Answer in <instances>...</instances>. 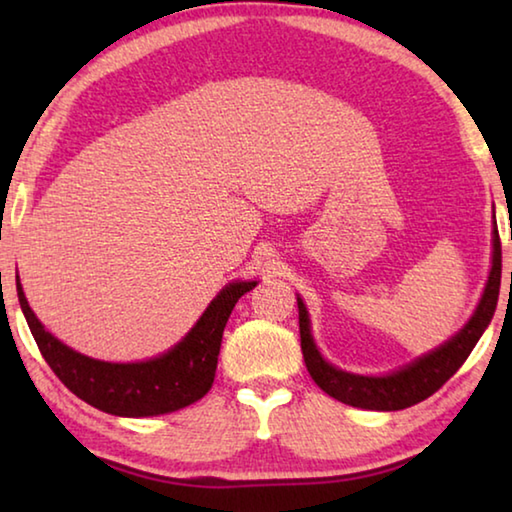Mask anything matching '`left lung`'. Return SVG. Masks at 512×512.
I'll use <instances>...</instances> for the list:
<instances>
[{
	"label": "left lung",
	"mask_w": 512,
	"mask_h": 512,
	"mask_svg": "<svg viewBox=\"0 0 512 512\" xmlns=\"http://www.w3.org/2000/svg\"><path fill=\"white\" fill-rule=\"evenodd\" d=\"M495 250H492V268L488 284H485L483 298L476 307L474 316L470 318L461 332L452 341L440 345L438 350L424 354L411 366L393 372L386 377H363L343 372L339 368L329 366L316 350L314 339L309 332V316L307 309L298 298V320H300V348L305 357L307 370L311 379L323 388V391L343 404L359 406V409L370 411H400L406 406H413L429 395L438 391L454 372L463 366L465 359L470 357L476 341L481 339L485 327L495 316L499 284H501V241L495 230Z\"/></svg>",
	"instance_id": "left-lung-1"
}]
</instances>
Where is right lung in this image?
I'll return each instance as SVG.
<instances>
[{"label":"right lung","instance_id":"obj_1","mask_svg":"<svg viewBox=\"0 0 512 512\" xmlns=\"http://www.w3.org/2000/svg\"><path fill=\"white\" fill-rule=\"evenodd\" d=\"M257 282H232L205 309L176 348L158 359L142 363L97 361L54 339L33 314L22 284L17 280V298L27 318L33 339L49 368L76 397L99 411L121 418L171 413L194 404L210 391L219 363L223 329L237 300Z\"/></svg>","mask_w":512,"mask_h":512}]
</instances>
